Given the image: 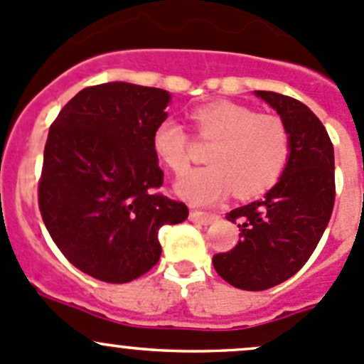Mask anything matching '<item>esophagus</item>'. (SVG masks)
I'll list each match as a JSON object with an SVG mask.
<instances>
[{
	"label": "esophagus",
	"mask_w": 364,
	"mask_h": 364,
	"mask_svg": "<svg viewBox=\"0 0 364 364\" xmlns=\"http://www.w3.org/2000/svg\"><path fill=\"white\" fill-rule=\"evenodd\" d=\"M190 220L196 223H200V225H209V223H213L218 220V215H215V213L197 211V209H193V211H190Z\"/></svg>",
	"instance_id": "1"
}]
</instances>
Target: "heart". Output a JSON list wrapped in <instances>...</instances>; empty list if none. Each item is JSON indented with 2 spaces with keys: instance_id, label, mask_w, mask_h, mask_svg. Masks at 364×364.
I'll return each mask as SVG.
<instances>
[{
  "instance_id": "b5f03b06",
  "label": "heart",
  "mask_w": 364,
  "mask_h": 364,
  "mask_svg": "<svg viewBox=\"0 0 364 364\" xmlns=\"http://www.w3.org/2000/svg\"><path fill=\"white\" fill-rule=\"evenodd\" d=\"M197 135L213 141L205 153L209 165L193 168L178 181L179 196L197 205L223 199L230 190L240 197L266 192L280 179L291 156V135L284 121L257 114L234 102H211L192 112ZM190 139L172 117L156 124L151 146L176 176L190 165Z\"/></svg>"
}]
</instances>
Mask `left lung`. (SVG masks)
Segmentation results:
<instances>
[{
    "mask_svg": "<svg viewBox=\"0 0 364 364\" xmlns=\"http://www.w3.org/2000/svg\"><path fill=\"white\" fill-rule=\"evenodd\" d=\"M291 135V156L277 185L260 200L227 213L240 227L232 250L213 266L230 285L266 291L294 277L317 248L335 205V151L324 124L299 100L255 91Z\"/></svg>",
    "mask_w": 364,
    "mask_h": 364,
    "instance_id": "obj_1",
    "label": "left lung"
}]
</instances>
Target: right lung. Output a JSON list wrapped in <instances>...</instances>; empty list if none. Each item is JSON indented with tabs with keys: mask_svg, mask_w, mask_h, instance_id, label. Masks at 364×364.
Listing matches in <instances>:
<instances>
[{
	"mask_svg": "<svg viewBox=\"0 0 364 364\" xmlns=\"http://www.w3.org/2000/svg\"><path fill=\"white\" fill-rule=\"evenodd\" d=\"M171 95L107 82L84 87L49 128L38 181L42 220L82 273L127 284L160 259L159 230L188 208L155 192L164 171L151 146Z\"/></svg>",
	"mask_w": 364,
	"mask_h": 364,
	"instance_id": "obj_1",
	"label": "right lung"
}]
</instances>
